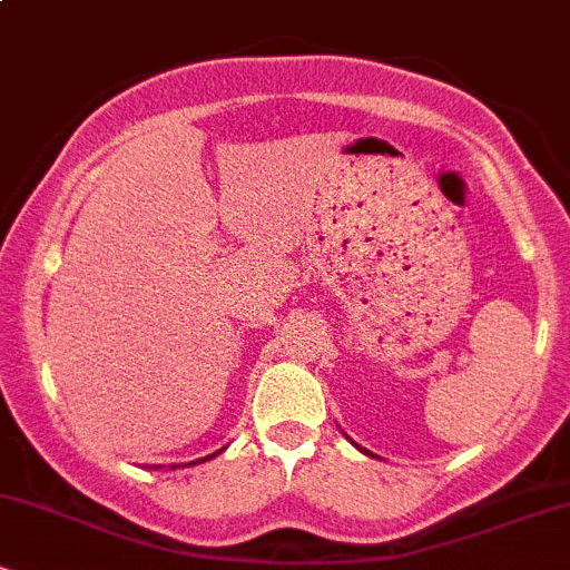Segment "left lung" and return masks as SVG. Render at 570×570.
<instances>
[{
  "label": "left lung",
  "mask_w": 570,
  "mask_h": 570,
  "mask_svg": "<svg viewBox=\"0 0 570 570\" xmlns=\"http://www.w3.org/2000/svg\"><path fill=\"white\" fill-rule=\"evenodd\" d=\"M356 448H358V444H356ZM358 450H362V453H364V455H372V453H370V450H364V448H358Z\"/></svg>",
  "instance_id": "1"
}]
</instances>
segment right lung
Masks as SVG:
<instances>
[{
	"mask_svg": "<svg viewBox=\"0 0 570 570\" xmlns=\"http://www.w3.org/2000/svg\"><path fill=\"white\" fill-rule=\"evenodd\" d=\"M225 450V448H222ZM222 450H217V453H212V455H206V458H198V461H193V463H185V466H198V463H206V461H212V458H217ZM153 469H163V466H153ZM171 469H176V463H171Z\"/></svg>",
	"mask_w": 570,
	"mask_h": 570,
	"instance_id": "1",
	"label": "right lung"
}]
</instances>
